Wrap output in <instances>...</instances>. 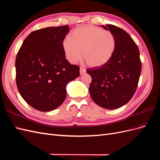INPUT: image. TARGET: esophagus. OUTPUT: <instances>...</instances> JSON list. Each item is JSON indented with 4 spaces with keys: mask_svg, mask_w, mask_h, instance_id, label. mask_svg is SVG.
Returning a JSON list of instances; mask_svg holds the SVG:
<instances>
[{
    "mask_svg": "<svg viewBox=\"0 0 160 160\" xmlns=\"http://www.w3.org/2000/svg\"><path fill=\"white\" fill-rule=\"evenodd\" d=\"M79 71H80V74H81V75H83V74H84L85 72H86V70H85L84 68H83V67H80Z\"/></svg>",
    "mask_w": 160,
    "mask_h": 160,
    "instance_id": "esophagus-1",
    "label": "esophagus"
}]
</instances>
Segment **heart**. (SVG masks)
<instances>
[{
  "label": "heart",
  "instance_id": "b5f03b06",
  "mask_svg": "<svg viewBox=\"0 0 160 160\" xmlns=\"http://www.w3.org/2000/svg\"><path fill=\"white\" fill-rule=\"evenodd\" d=\"M116 46L113 34L92 25L77 27L65 38L62 48L67 60L75 63L82 56L87 65L97 68L105 65L112 57Z\"/></svg>",
  "mask_w": 160,
  "mask_h": 160
}]
</instances>
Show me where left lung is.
Wrapping results in <instances>:
<instances>
[{"label":"left lung","mask_w":160,"mask_h":160,"mask_svg":"<svg viewBox=\"0 0 160 160\" xmlns=\"http://www.w3.org/2000/svg\"><path fill=\"white\" fill-rule=\"evenodd\" d=\"M101 27L114 35L115 49L108 63L87 69L92 78L89 91L96 104L113 109L132 98L141 74L142 62L138 47L126 31L113 25Z\"/></svg>","instance_id":"obj_1"}]
</instances>
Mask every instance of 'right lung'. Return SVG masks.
I'll return each mask as SVG.
<instances>
[{
	"label": "right lung",
	"mask_w": 160,
	"mask_h": 160,
	"mask_svg": "<svg viewBox=\"0 0 160 160\" xmlns=\"http://www.w3.org/2000/svg\"><path fill=\"white\" fill-rule=\"evenodd\" d=\"M69 25L32 31L16 57V82L23 99L41 111L54 110L63 103L66 85L79 76V67L66 59L62 41Z\"/></svg>",
	"instance_id": "1"
}]
</instances>
